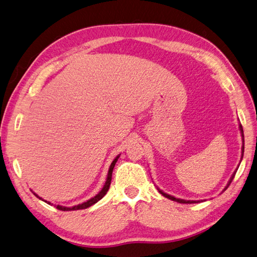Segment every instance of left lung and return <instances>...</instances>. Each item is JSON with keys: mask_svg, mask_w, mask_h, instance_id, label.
Instances as JSON below:
<instances>
[{"mask_svg": "<svg viewBox=\"0 0 257 257\" xmlns=\"http://www.w3.org/2000/svg\"><path fill=\"white\" fill-rule=\"evenodd\" d=\"M240 130H241V133H242V138H243V142H244V135H243V128H242V125H240ZM243 153H244V145L242 146V158H243ZM235 174H236V172L232 175V177H231V179H230V181H229V184H227V186L225 187V189L227 187L230 186V184L232 182V180H233V178H234V176H235ZM224 189V190H225ZM158 191L162 193V195L164 196V197H166V198H168V199H170V200H173V201H177V202H179V203H197V202H200V201H193V200H184V199H178V198H175V197H173V196H170V195H168V193H166V192H164V191H162L161 189H158Z\"/></svg>", "mask_w": 257, "mask_h": 257, "instance_id": "1", "label": "left lung"}]
</instances>
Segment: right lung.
Listing matches in <instances>:
<instances>
[{
  "instance_id": "1",
  "label": "right lung",
  "mask_w": 257,
  "mask_h": 257,
  "mask_svg": "<svg viewBox=\"0 0 257 257\" xmlns=\"http://www.w3.org/2000/svg\"><path fill=\"white\" fill-rule=\"evenodd\" d=\"M119 157V155H117L115 158H114V161L112 162V164H111V166H110V168H109V172H107V177H106V181H105V184H104V186H103V188H102V190L98 193V195L96 196H94L93 198H91V199H89L88 201H85V202H83V203H81V204H77V206H75V207H64V206H56V208L58 209V210H61V211H73V210H81V209H87V208H89V207H91L92 206V204H94V203H96L98 202L99 200H101L102 198H103L105 195H106V192H107V190H109V188H110V185H111V180H112V173H113V168H114V166H115V164H116V162H117V158ZM34 195H35L37 198H39L41 199V200H43V201H45L44 199H42L41 197L39 196H37L35 192H33ZM45 202H47L48 204H50V202L49 201H45Z\"/></svg>"
}]
</instances>
